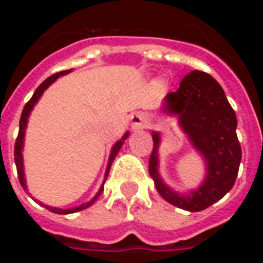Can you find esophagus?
Listing matches in <instances>:
<instances>
[{"label": "esophagus", "instance_id": "34e87169", "mask_svg": "<svg viewBox=\"0 0 263 263\" xmlns=\"http://www.w3.org/2000/svg\"><path fill=\"white\" fill-rule=\"evenodd\" d=\"M132 129H141L145 126V118L142 114H134L131 117Z\"/></svg>", "mask_w": 263, "mask_h": 263}]
</instances>
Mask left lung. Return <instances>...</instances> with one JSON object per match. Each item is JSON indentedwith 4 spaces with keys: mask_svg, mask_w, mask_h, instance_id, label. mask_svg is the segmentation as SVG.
Segmentation results:
<instances>
[{
    "mask_svg": "<svg viewBox=\"0 0 263 263\" xmlns=\"http://www.w3.org/2000/svg\"><path fill=\"white\" fill-rule=\"evenodd\" d=\"M163 108L179 115L183 129L207 163L203 186L192 196H179L165 186L158 175L159 135L154 132V149L149 158V175L166 201L187 211H201L226 196L234 186L241 163V145L237 137V115L222 87L207 73L193 70L177 91L165 97Z\"/></svg>",
    "mask_w": 263,
    "mask_h": 263,
    "instance_id": "obj_1",
    "label": "left lung"
}]
</instances>
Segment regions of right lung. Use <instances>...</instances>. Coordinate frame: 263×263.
<instances>
[{
  "instance_id": "obj_1",
  "label": "right lung",
  "mask_w": 263,
  "mask_h": 263,
  "mask_svg": "<svg viewBox=\"0 0 263 263\" xmlns=\"http://www.w3.org/2000/svg\"><path fill=\"white\" fill-rule=\"evenodd\" d=\"M70 70H63V71H59V73H56V74H52L50 77H48L46 80L43 81L41 86L37 87L36 91L33 92V96L31 97V100L25 104V107H24V111H22V115H21V120H20V132H18V137H16V141H15V148H14V156H15V165H16V172H18V179H20L21 186L24 189H26L25 186V177H24V166H22V154H21V151H22V145H24V135H25V128H26V122H28V115L31 112V109L33 108V105L36 104V101L39 100V97L42 96V92L48 88L52 83H53L59 76L67 74ZM128 137V134L124 135V138L118 141V142L115 143L114 148L111 151V155H109V162H108V167H107V172H105V176H108V172L109 167H111V163H112V160L115 159V156L117 154L120 152L121 146H122V143H124V139H126ZM104 187L100 189V192L96 194V197L92 198L91 201H88L86 204H81L79 207H76V209H69V210H60V209H53V207H49V205H45L49 211H52V213H56V214H71V213H76V211H80V210H84L87 207H90L96 200H97L101 193H103ZM42 204V203H41Z\"/></svg>"
}]
</instances>
